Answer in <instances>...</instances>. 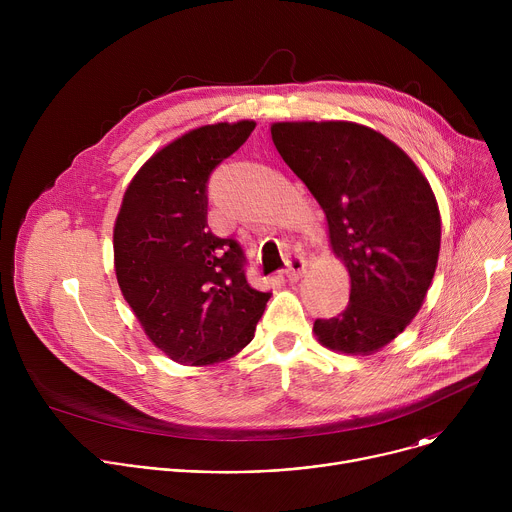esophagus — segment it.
Listing matches in <instances>:
<instances>
[{
    "label": "esophagus",
    "instance_id": "1",
    "mask_svg": "<svg viewBox=\"0 0 512 512\" xmlns=\"http://www.w3.org/2000/svg\"><path fill=\"white\" fill-rule=\"evenodd\" d=\"M304 271H306V261H304V257L291 255V257L287 259V267H285L283 275H285L289 281H298V279L304 275Z\"/></svg>",
    "mask_w": 512,
    "mask_h": 512
}]
</instances>
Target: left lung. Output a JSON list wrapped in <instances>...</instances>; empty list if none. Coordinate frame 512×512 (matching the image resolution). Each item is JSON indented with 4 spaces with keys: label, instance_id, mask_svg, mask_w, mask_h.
Returning <instances> with one entry per match:
<instances>
[{
    "label": "left lung",
    "instance_id": "8db88e82",
    "mask_svg": "<svg viewBox=\"0 0 512 512\" xmlns=\"http://www.w3.org/2000/svg\"><path fill=\"white\" fill-rule=\"evenodd\" d=\"M283 162L308 186L350 275L342 314L316 320L336 352L373 354L419 312L440 255L442 221L413 160L383 133L350 121L271 125Z\"/></svg>",
    "mask_w": 512,
    "mask_h": 512
}]
</instances>
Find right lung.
I'll return each mask as SVG.
<instances>
[{"mask_svg": "<svg viewBox=\"0 0 512 512\" xmlns=\"http://www.w3.org/2000/svg\"><path fill=\"white\" fill-rule=\"evenodd\" d=\"M253 129L255 121L202 125L164 145L129 182L115 221L125 302L148 338L190 367L241 352L271 298L247 283L241 245L206 223L208 178Z\"/></svg>", "mask_w": 512, "mask_h": 512, "instance_id": "right-lung-1", "label": "right lung"}]
</instances>
